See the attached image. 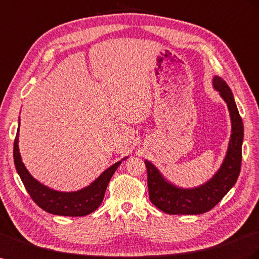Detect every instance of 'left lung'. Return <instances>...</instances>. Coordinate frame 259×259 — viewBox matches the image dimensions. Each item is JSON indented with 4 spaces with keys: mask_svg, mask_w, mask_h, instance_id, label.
Returning <instances> with one entry per match:
<instances>
[{
    "mask_svg": "<svg viewBox=\"0 0 259 259\" xmlns=\"http://www.w3.org/2000/svg\"><path fill=\"white\" fill-rule=\"evenodd\" d=\"M212 85L227 102L232 123V134L222 165L212 179L198 187L180 188L167 182L157 167L145 160L149 198L160 210L169 214H200L212 209L234 186L242 162L243 122L231 89L221 77L214 76Z\"/></svg>",
    "mask_w": 259,
    "mask_h": 259,
    "instance_id": "1",
    "label": "left lung"
}]
</instances>
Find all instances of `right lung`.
Here are the masks:
<instances>
[{"instance_id": "1", "label": "right lung", "mask_w": 259, "mask_h": 259, "mask_svg": "<svg viewBox=\"0 0 259 259\" xmlns=\"http://www.w3.org/2000/svg\"><path fill=\"white\" fill-rule=\"evenodd\" d=\"M19 126L14 141V162L17 173L32 200L45 211L67 217H82L94 212L103 200L107 186L122 161L111 165L89 186L77 192H58L34 180L24 165L18 149Z\"/></svg>"}]
</instances>
